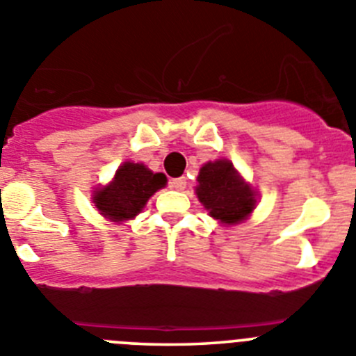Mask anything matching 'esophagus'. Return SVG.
<instances>
[{"label": "esophagus", "mask_w": 356, "mask_h": 356, "mask_svg": "<svg viewBox=\"0 0 356 356\" xmlns=\"http://www.w3.org/2000/svg\"><path fill=\"white\" fill-rule=\"evenodd\" d=\"M170 188H174V190L181 191L186 188V177H177V179H172L170 181Z\"/></svg>", "instance_id": "esophagus-1"}]
</instances>
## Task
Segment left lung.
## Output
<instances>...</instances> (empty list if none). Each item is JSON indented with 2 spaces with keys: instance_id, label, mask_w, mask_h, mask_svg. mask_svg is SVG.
<instances>
[{
  "instance_id": "8db88e82",
  "label": "left lung",
  "mask_w": 356,
  "mask_h": 356,
  "mask_svg": "<svg viewBox=\"0 0 356 356\" xmlns=\"http://www.w3.org/2000/svg\"><path fill=\"white\" fill-rule=\"evenodd\" d=\"M197 197L211 216L229 225L243 222L255 207V193L227 159L202 166Z\"/></svg>"
}]
</instances>
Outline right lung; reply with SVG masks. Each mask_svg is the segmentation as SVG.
I'll use <instances>...</instances> for the list:
<instances>
[{"instance_id": "add662e5", "label": "right lung", "mask_w": 356, "mask_h": 356, "mask_svg": "<svg viewBox=\"0 0 356 356\" xmlns=\"http://www.w3.org/2000/svg\"><path fill=\"white\" fill-rule=\"evenodd\" d=\"M165 184V174H154L140 163L127 161L118 168L110 186L95 191L94 204L102 216L124 222L136 216Z\"/></svg>"}]
</instances>
